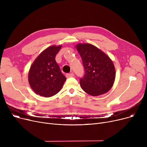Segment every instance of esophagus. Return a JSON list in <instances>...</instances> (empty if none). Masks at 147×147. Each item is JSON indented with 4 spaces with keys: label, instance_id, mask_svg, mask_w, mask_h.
Wrapping results in <instances>:
<instances>
[{
    "label": "esophagus",
    "instance_id": "esophagus-1",
    "mask_svg": "<svg viewBox=\"0 0 147 147\" xmlns=\"http://www.w3.org/2000/svg\"><path fill=\"white\" fill-rule=\"evenodd\" d=\"M74 76V73H68V74H66V77L67 78H71V77H73Z\"/></svg>",
    "mask_w": 147,
    "mask_h": 147
}]
</instances>
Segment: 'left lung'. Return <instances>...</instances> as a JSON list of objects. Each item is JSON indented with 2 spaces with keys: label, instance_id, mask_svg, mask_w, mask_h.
I'll return each mask as SVG.
<instances>
[{
  "label": "left lung",
  "instance_id": "1",
  "mask_svg": "<svg viewBox=\"0 0 147 147\" xmlns=\"http://www.w3.org/2000/svg\"><path fill=\"white\" fill-rule=\"evenodd\" d=\"M76 48L81 57L85 73L80 79L83 90L94 96L107 93L112 88L115 78L111 59L91 44L79 43Z\"/></svg>",
  "mask_w": 147,
  "mask_h": 147
}]
</instances>
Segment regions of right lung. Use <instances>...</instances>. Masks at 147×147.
<instances>
[{"label":"right lung","instance_id":"add662e5","mask_svg":"<svg viewBox=\"0 0 147 147\" xmlns=\"http://www.w3.org/2000/svg\"><path fill=\"white\" fill-rule=\"evenodd\" d=\"M61 48L51 46L44 50L31 65L28 82L36 94L51 97L60 91L66 78L62 74L55 57Z\"/></svg>","mask_w":147,"mask_h":147}]
</instances>
